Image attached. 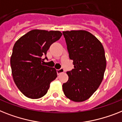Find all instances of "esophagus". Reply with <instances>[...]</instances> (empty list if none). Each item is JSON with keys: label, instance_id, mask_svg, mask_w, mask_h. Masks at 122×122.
Wrapping results in <instances>:
<instances>
[{"label": "esophagus", "instance_id": "1", "mask_svg": "<svg viewBox=\"0 0 122 122\" xmlns=\"http://www.w3.org/2000/svg\"><path fill=\"white\" fill-rule=\"evenodd\" d=\"M64 72V70L63 68H60L59 70H57V73H58V75H60L61 73H63Z\"/></svg>", "mask_w": 122, "mask_h": 122}]
</instances>
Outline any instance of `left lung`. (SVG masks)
<instances>
[{
  "label": "left lung",
  "instance_id": "1",
  "mask_svg": "<svg viewBox=\"0 0 122 122\" xmlns=\"http://www.w3.org/2000/svg\"><path fill=\"white\" fill-rule=\"evenodd\" d=\"M69 57L74 69L68 71V81L63 85L64 95L75 102L86 100L103 79L107 61L103 46L86 30L63 31Z\"/></svg>",
  "mask_w": 122,
  "mask_h": 122
}]
</instances>
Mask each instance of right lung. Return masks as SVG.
<instances>
[{
	"mask_svg": "<svg viewBox=\"0 0 122 122\" xmlns=\"http://www.w3.org/2000/svg\"><path fill=\"white\" fill-rule=\"evenodd\" d=\"M61 36L58 30L34 29L15 43L10 57L12 75L17 87L27 98L38 99L45 95L57 77L56 69L44 66L42 56Z\"/></svg>",
	"mask_w": 122,
	"mask_h": 122,
	"instance_id": "obj_1",
	"label": "right lung"
}]
</instances>
